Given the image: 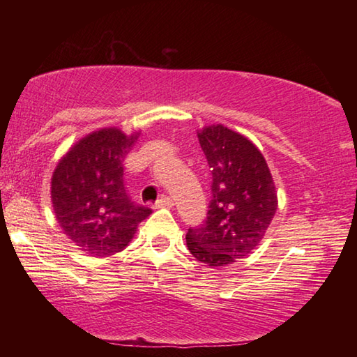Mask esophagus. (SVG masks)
I'll use <instances>...</instances> for the list:
<instances>
[{
    "mask_svg": "<svg viewBox=\"0 0 357 357\" xmlns=\"http://www.w3.org/2000/svg\"><path fill=\"white\" fill-rule=\"evenodd\" d=\"M173 206V200L170 197H162L160 200H157L154 203V208L159 209V208H172Z\"/></svg>",
    "mask_w": 357,
    "mask_h": 357,
    "instance_id": "esophagus-1",
    "label": "esophagus"
}]
</instances>
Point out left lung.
<instances>
[{
	"mask_svg": "<svg viewBox=\"0 0 357 357\" xmlns=\"http://www.w3.org/2000/svg\"><path fill=\"white\" fill-rule=\"evenodd\" d=\"M198 140L213 174L211 200L206 219L185 239L198 261L220 268L258 245L275 214L277 193L263 154L245 137L211 126Z\"/></svg>",
	"mask_w": 357,
	"mask_h": 357,
	"instance_id": "obj_1",
	"label": "left lung"
}]
</instances>
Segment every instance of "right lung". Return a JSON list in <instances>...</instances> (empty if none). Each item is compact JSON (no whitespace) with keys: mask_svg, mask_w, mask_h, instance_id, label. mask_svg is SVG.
<instances>
[{"mask_svg":"<svg viewBox=\"0 0 357 357\" xmlns=\"http://www.w3.org/2000/svg\"><path fill=\"white\" fill-rule=\"evenodd\" d=\"M138 135L102 129L59 162L52 202L64 233L94 257H108L130 243L138 223L153 213L132 200L124 184V159Z\"/></svg>","mask_w":357,"mask_h":357,"instance_id":"1","label":"right lung"}]
</instances>
